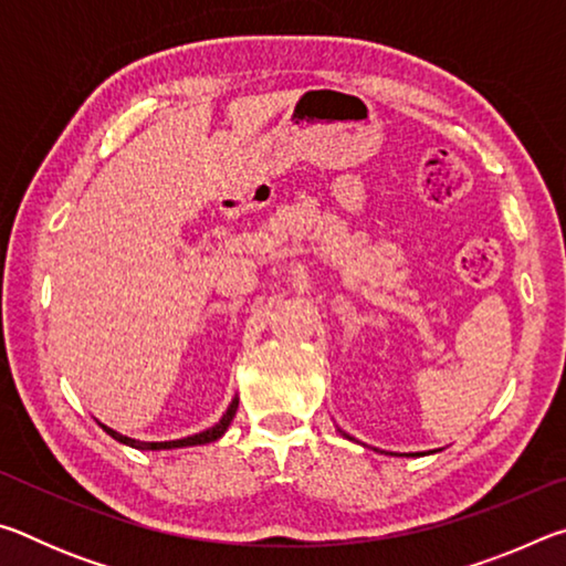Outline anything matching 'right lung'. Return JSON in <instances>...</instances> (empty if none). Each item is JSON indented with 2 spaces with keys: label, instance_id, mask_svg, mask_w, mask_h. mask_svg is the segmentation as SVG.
Here are the masks:
<instances>
[{
  "label": "right lung",
  "instance_id": "right-lung-1",
  "mask_svg": "<svg viewBox=\"0 0 566 566\" xmlns=\"http://www.w3.org/2000/svg\"><path fill=\"white\" fill-rule=\"evenodd\" d=\"M237 407H239V399H234L232 405H229L227 415H224L222 419H219L212 429H205V432H199V434H191V437H185V439H169V442H139V439H132V437H127V434H119V432H114V429H109L107 424H102V427H104V432H107L109 437L117 439V442H122V444H129V447H134V449H142V452H149V449H151V452H159V449L197 447V444H209V442H217V439L227 432L229 424H232V419H234V415H237Z\"/></svg>",
  "mask_w": 566,
  "mask_h": 566
}]
</instances>
